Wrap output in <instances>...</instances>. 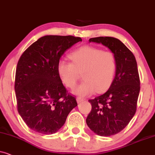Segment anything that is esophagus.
Here are the masks:
<instances>
[{
    "label": "esophagus",
    "mask_w": 155,
    "mask_h": 155,
    "mask_svg": "<svg viewBox=\"0 0 155 155\" xmlns=\"http://www.w3.org/2000/svg\"><path fill=\"white\" fill-rule=\"evenodd\" d=\"M84 101V99H83V98H76V101H77L78 104H79V103Z\"/></svg>",
    "instance_id": "34e87169"
}]
</instances>
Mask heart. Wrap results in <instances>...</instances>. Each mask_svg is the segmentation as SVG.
Masks as SVG:
<instances>
[{
    "label": "heart",
    "instance_id": "heart-1",
    "mask_svg": "<svg viewBox=\"0 0 155 155\" xmlns=\"http://www.w3.org/2000/svg\"><path fill=\"white\" fill-rule=\"evenodd\" d=\"M72 63L60 59L57 73L61 81L68 88H73L83 73L84 82L74 88L73 93L79 97H87L95 92L102 93L110 87L117 69L114 54L92 46H84L69 55Z\"/></svg>",
    "mask_w": 155,
    "mask_h": 155
}]
</instances>
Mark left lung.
<instances>
[{
	"instance_id": "8db88e82",
	"label": "left lung",
	"mask_w": 155,
	"mask_h": 155,
	"mask_svg": "<svg viewBox=\"0 0 155 155\" xmlns=\"http://www.w3.org/2000/svg\"><path fill=\"white\" fill-rule=\"evenodd\" d=\"M89 42L102 44L114 54L117 69L108 91L88 101L91 110L86 123L100 136H111L123 130L133 118L137 108L140 81L137 61L132 51L118 39L98 37Z\"/></svg>"
}]
</instances>
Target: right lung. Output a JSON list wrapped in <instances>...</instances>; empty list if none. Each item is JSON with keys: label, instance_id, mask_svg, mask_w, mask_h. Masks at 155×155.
I'll use <instances>...</instances> for the list:
<instances>
[{"label": "right lung", "instance_id": "add662e5", "mask_svg": "<svg viewBox=\"0 0 155 155\" xmlns=\"http://www.w3.org/2000/svg\"><path fill=\"white\" fill-rule=\"evenodd\" d=\"M81 38L46 35L22 53L15 72V91L18 113L26 125L37 133H57L77 106L67 94L57 73L63 54Z\"/></svg>", "mask_w": 155, "mask_h": 155}]
</instances>
